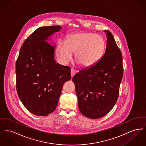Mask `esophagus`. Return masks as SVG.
<instances>
[{
	"label": "esophagus",
	"instance_id": "obj_1",
	"mask_svg": "<svg viewBox=\"0 0 146 146\" xmlns=\"http://www.w3.org/2000/svg\"><path fill=\"white\" fill-rule=\"evenodd\" d=\"M76 73H77V71L75 69H74L73 68H71V69H70V74H71L72 78L74 77V76L76 74Z\"/></svg>",
	"mask_w": 146,
	"mask_h": 146
}]
</instances>
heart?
Here are the masks:
<instances>
[{
    "instance_id": "b5f03b06",
    "label": "heart",
    "mask_w": 146,
    "mask_h": 146,
    "mask_svg": "<svg viewBox=\"0 0 146 146\" xmlns=\"http://www.w3.org/2000/svg\"><path fill=\"white\" fill-rule=\"evenodd\" d=\"M105 41L99 35L82 33L70 35L66 42L58 43L57 50L60 57L70 60L75 53V61L79 66L88 68L94 66L103 56Z\"/></svg>"
}]
</instances>
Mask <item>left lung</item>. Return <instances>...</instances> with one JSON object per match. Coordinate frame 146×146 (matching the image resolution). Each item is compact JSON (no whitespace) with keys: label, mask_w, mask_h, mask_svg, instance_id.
<instances>
[{"label":"left lung","mask_w":146,"mask_h":146,"mask_svg":"<svg viewBox=\"0 0 146 146\" xmlns=\"http://www.w3.org/2000/svg\"><path fill=\"white\" fill-rule=\"evenodd\" d=\"M104 32L107 42L102 58L94 66L79 70L72 79L79 110L92 119L102 117L111 110L118 99L123 77L122 53L111 33Z\"/></svg>","instance_id":"left-lung-1"}]
</instances>
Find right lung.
<instances>
[{"mask_svg": "<svg viewBox=\"0 0 146 146\" xmlns=\"http://www.w3.org/2000/svg\"><path fill=\"white\" fill-rule=\"evenodd\" d=\"M60 29L55 25L36 29L23 43L16 61L17 95L27 110L37 116L54 111L62 86L71 79L70 67L56 63L54 46L45 41Z\"/></svg>", "mask_w": 146, "mask_h": 146, "instance_id": "add662e5", "label": "right lung"}]
</instances>
